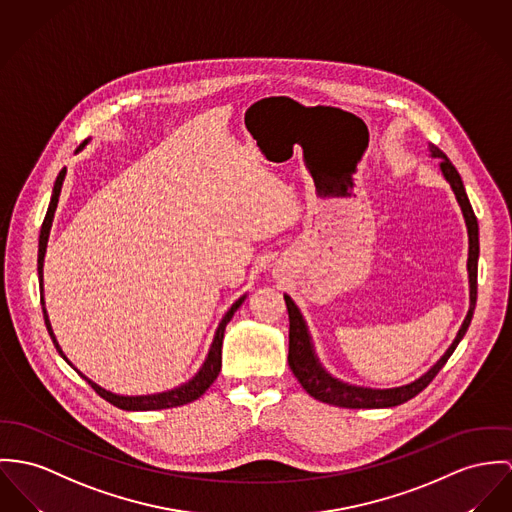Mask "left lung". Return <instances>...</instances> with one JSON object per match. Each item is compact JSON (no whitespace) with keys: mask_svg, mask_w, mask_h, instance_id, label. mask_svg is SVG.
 <instances>
[{"mask_svg":"<svg viewBox=\"0 0 512 512\" xmlns=\"http://www.w3.org/2000/svg\"><path fill=\"white\" fill-rule=\"evenodd\" d=\"M431 158L440 159V171L444 175V179L448 181L450 189L454 191L456 200L462 208L464 220H466V228H468V278H470V310L462 323V327L458 329L456 339L452 341V345L446 349V353L442 354L433 366L417 380L405 384V386H397V388H364V386H354L347 384L335 376H331L319 362L317 354H315L314 343H312V335L308 329V323L304 319V315L300 312V308L294 304V300L284 294V302L288 308V319H290V333H288V364L292 374L298 378V382L302 384V388L308 394L329 403V405H337V407H347V409H380V407H395L401 405L405 401H409L411 397L421 394L431 382L434 376L440 372V368L446 364V360L450 358V354L456 351L458 343L464 339L470 323H472L473 310H475V300H477V259H479V226H477V218L473 214L470 198L466 195L464 183L460 173L456 171V167L450 163V159L444 156L442 150H438L434 144L429 146Z\"/></svg>","mask_w":512,"mask_h":512,"instance_id":"1","label":"left lung"}]
</instances>
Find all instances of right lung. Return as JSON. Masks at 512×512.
<instances>
[{
  "instance_id": "add662e5",
  "label": "right lung",
  "mask_w": 512,
  "mask_h": 512,
  "mask_svg": "<svg viewBox=\"0 0 512 512\" xmlns=\"http://www.w3.org/2000/svg\"><path fill=\"white\" fill-rule=\"evenodd\" d=\"M89 140H85L81 146H79L76 152L83 150V146L87 144ZM64 177H66V167L58 173L56 177V183H54V189H52V197H50V204H48V210H46V216H44V222H42V228H40L39 237V286H40V304H42V315H44V323H46V329L50 333V339L56 347V351L60 353V356L78 372L79 376L101 395L103 399H107L109 403H113L118 409H124V411H154V409H169V407H177V405H185V403H191L198 399L200 395L204 394L212 384L214 380L218 378L220 374V368H222V341H224V331H226V325L230 323V319L234 317L239 306L243 304V300L247 298V294H243L241 298H237L236 302L232 304V308L226 312V315L222 317V321L218 323V329L214 333V339H212V345L208 349V354L200 366L197 374L173 388V390H167V392H159V394H148V395H118L101 388L99 384H95L93 380H89L85 374H81L78 368L68 360V356L64 354V351L60 349L56 337H54V331H52V325H50V319L46 314V308H44V284H42V267H44V255H46V243H48V236H50V228H52V220H54V212H56V206H58V197H60V191H62V183H64Z\"/></svg>"
}]
</instances>
